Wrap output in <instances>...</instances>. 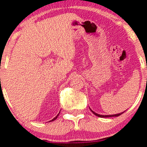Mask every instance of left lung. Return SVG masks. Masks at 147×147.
Instances as JSON below:
<instances>
[{
  "mask_svg": "<svg viewBox=\"0 0 147 147\" xmlns=\"http://www.w3.org/2000/svg\"><path fill=\"white\" fill-rule=\"evenodd\" d=\"M90 108V107H89ZM90 110H91V111L93 112V114H95L96 116H98V117H100V118H109V117H114V116H120V115H121L122 114H123L124 112L125 111H124V112H121V113H119V114H112V115H102V114H97V113H96L95 112H94L93 110H92L91 108H90Z\"/></svg>",
  "mask_w": 147,
  "mask_h": 147,
  "instance_id": "8db88e82",
  "label": "left lung"
}]
</instances>
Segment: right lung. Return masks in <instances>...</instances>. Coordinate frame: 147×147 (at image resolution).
I'll use <instances>...</instances> for the list:
<instances>
[{"label": "right lung", "mask_w": 147, "mask_h": 147, "mask_svg": "<svg viewBox=\"0 0 147 147\" xmlns=\"http://www.w3.org/2000/svg\"><path fill=\"white\" fill-rule=\"evenodd\" d=\"M60 111H61V110H60ZM59 113H60V112H59ZM59 114H57V116H56L55 118H53V119H52L51 120H50V121H54V120H56V119H57V116H59ZM50 121H49V122H50Z\"/></svg>", "instance_id": "add662e5"}]
</instances>
